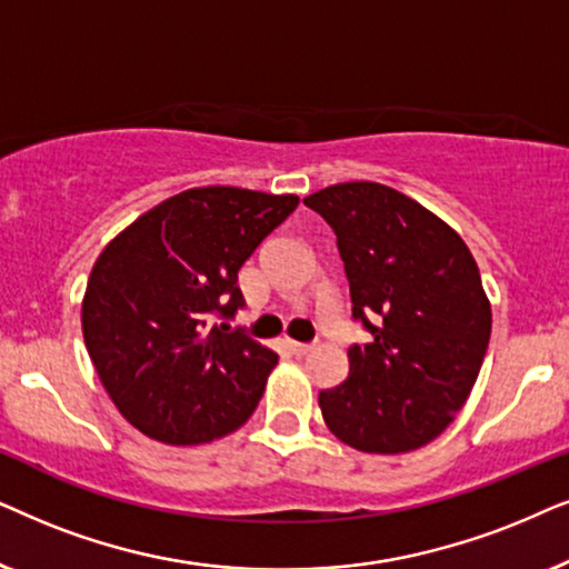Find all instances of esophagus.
Listing matches in <instances>:
<instances>
[{
    "label": "esophagus",
    "mask_w": 569,
    "mask_h": 569,
    "mask_svg": "<svg viewBox=\"0 0 569 569\" xmlns=\"http://www.w3.org/2000/svg\"><path fill=\"white\" fill-rule=\"evenodd\" d=\"M286 346H289V351L293 356H305L312 351V343H299V340H286Z\"/></svg>",
    "instance_id": "obj_1"
}]
</instances>
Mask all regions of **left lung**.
I'll return each mask as SVG.
<instances>
[{"mask_svg":"<svg viewBox=\"0 0 569 569\" xmlns=\"http://www.w3.org/2000/svg\"><path fill=\"white\" fill-rule=\"evenodd\" d=\"M338 237L351 317L369 343L348 348V377L320 392L340 442L398 456L431 442L471 396L491 307L466 241L435 213L375 181L305 197Z\"/></svg>","mask_w":569,"mask_h":569,"instance_id":"1","label":"left lung"}]
</instances>
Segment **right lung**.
<instances>
[{"label":"right lung","instance_id":"add662e5","mask_svg":"<svg viewBox=\"0 0 569 569\" xmlns=\"http://www.w3.org/2000/svg\"><path fill=\"white\" fill-rule=\"evenodd\" d=\"M297 206V194L187 189L98 257L82 336L113 406L142 435L200 445L254 413L278 356L229 330L244 307L237 276Z\"/></svg>","mask_w":569,"mask_h":569}]
</instances>
